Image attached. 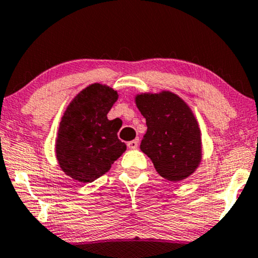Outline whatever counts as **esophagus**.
Here are the masks:
<instances>
[{
    "instance_id": "34e87169",
    "label": "esophagus",
    "mask_w": 258,
    "mask_h": 258,
    "mask_svg": "<svg viewBox=\"0 0 258 258\" xmlns=\"http://www.w3.org/2000/svg\"><path fill=\"white\" fill-rule=\"evenodd\" d=\"M138 143H139L138 139H135V141H131V142L127 143V147H128L130 149H137Z\"/></svg>"
}]
</instances>
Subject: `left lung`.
<instances>
[{
	"label": "left lung",
	"instance_id": "8db88e82",
	"mask_svg": "<svg viewBox=\"0 0 258 258\" xmlns=\"http://www.w3.org/2000/svg\"><path fill=\"white\" fill-rule=\"evenodd\" d=\"M135 102L148 126L141 150L156 172L173 182L194 174L203 154L200 125L188 104L166 90L137 94Z\"/></svg>",
	"mask_w": 258,
	"mask_h": 258
}]
</instances>
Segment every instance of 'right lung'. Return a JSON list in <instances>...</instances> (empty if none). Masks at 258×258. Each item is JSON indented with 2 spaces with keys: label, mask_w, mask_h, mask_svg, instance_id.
I'll return each mask as SVG.
<instances>
[{
  "label": "right lung",
  "mask_w": 258,
  "mask_h": 258,
  "mask_svg": "<svg viewBox=\"0 0 258 258\" xmlns=\"http://www.w3.org/2000/svg\"><path fill=\"white\" fill-rule=\"evenodd\" d=\"M119 98L116 90L95 83L77 94L58 125L55 155L63 173L79 182L95 181L125 153L117 138L121 123L107 114Z\"/></svg>",
  "instance_id": "right-lung-1"
}]
</instances>
